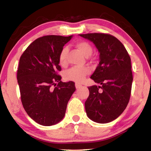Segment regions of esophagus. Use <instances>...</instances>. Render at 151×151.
<instances>
[{"label":"esophagus","mask_w":151,"mask_h":151,"mask_svg":"<svg viewBox=\"0 0 151 151\" xmlns=\"http://www.w3.org/2000/svg\"><path fill=\"white\" fill-rule=\"evenodd\" d=\"M82 86V85H81V84H79V83H75V87H76V88H81Z\"/></svg>","instance_id":"esophagus-1"}]
</instances>
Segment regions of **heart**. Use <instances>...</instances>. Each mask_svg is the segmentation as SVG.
I'll return each mask as SVG.
<instances>
[{"label":"heart","mask_w":151,"mask_h":151,"mask_svg":"<svg viewBox=\"0 0 151 151\" xmlns=\"http://www.w3.org/2000/svg\"><path fill=\"white\" fill-rule=\"evenodd\" d=\"M76 47L79 51L86 57L90 56L93 52V47L86 41H78L76 43ZM67 52L68 48L66 47H63L61 50L58 60L61 66H65L67 64ZM91 73V68L88 66L83 67H73L68 70L65 74V78L67 81H73L76 82H81Z\"/></svg>","instance_id":"heart-1"}]
</instances>
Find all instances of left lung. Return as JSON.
I'll list each match as a JSON object with an SVG mask.
<instances>
[{"label": "left lung", "mask_w": 151, "mask_h": 151, "mask_svg": "<svg viewBox=\"0 0 151 151\" xmlns=\"http://www.w3.org/2000/svg\"><path fill=\"white\" fill-rule=\"evenodd\" d=\"M79 35L93 42L100 52V62L91 78L101 86H88L86 114L98 123L110 122L121 115L129 102L133 80L131 57L122 43L111 35Z\"/></svg>", "instance_id": "8db88e82"}]
</instances>
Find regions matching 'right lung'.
<instances>
[{"mask_svg": "<svg viewBox=\"0 0 151 151\" xmlns=\"http://www.w3.org/2000/svg\"><path fill=\"white\" fill-rule=\"evenodd\" d=\"M71 38L39 37L20 58L17 79L22 106L30 118L43 126L55 124L63 119L68 102L76 90L74 82L63 83L58 75L60 52Z\"/></svg>", "mask_w": 151, "mask_h": 151, "instance_id": "obj_1", "label": "right lung"}]
</instances>
